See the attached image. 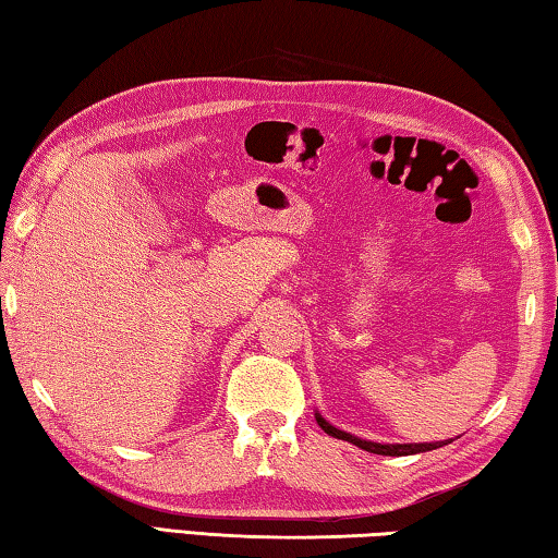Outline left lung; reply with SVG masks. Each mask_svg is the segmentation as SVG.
I'll return each mask as SVG.
<instances>
[{
	"label": "left lung",
	"mask_w": 558,
	"mask_h": 558,
	"mask_svg": "<svg viewBox=\"0 0 558 558\" xmlns=\"http://www.w3.org/2000/svg\"><path fill=\"white\" fill-rule=\"evenodd\" d=\"M316 422H318V426L324 428V432H326L328 436L340 438V441H348V444H353V446H357V448H363V451H367V453H377V456H414V453H426V451H434V448H441V446H446V444H451V441H432V444H377V441H367V438H357V436L348 434V432H340V428H336L333 424L326 422V418L320 416L318 412H316Z\"/></svg>",
	"instance_id": "left-lung-1"
}]
</instances>
